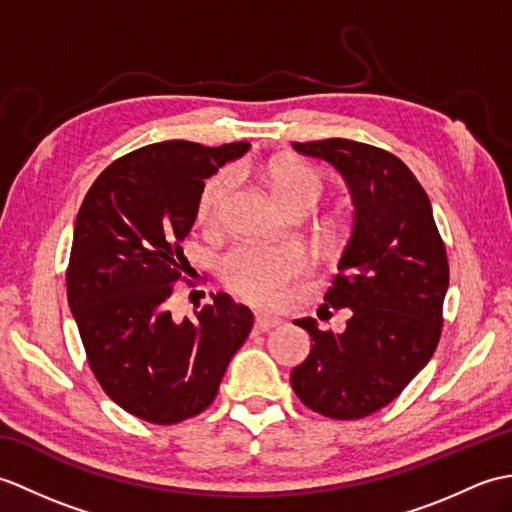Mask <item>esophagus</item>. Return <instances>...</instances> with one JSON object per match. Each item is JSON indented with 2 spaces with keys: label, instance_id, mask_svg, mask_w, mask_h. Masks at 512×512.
<instances>
[{
  "label": "esophagus",
  "instance_id": "34e87169",
  "mask_svg": "<svg viewBox=\"0 0 512 512\" xmlns=\"http://www.w3.org/2000/svg\"><path fill=\"white\" fill-rule=\"evenodd\" d=\"M281 321L273 319V317H257L255 319V332H270L273 328H277Z\"/></svg>",
  "mask_w": 512,
  "mask_h": 512
}]
</instances>
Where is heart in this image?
Listing matches in <instances>:
<instances>
[{"label":"heart","mask_w":512,"mask_h":512,"mask_svg":"<svg viewBox=\"0 0 512 512\" xmlns=\"http://www.w3.org/2000/svg\"><path fill=\"white\" fill-rule=\"evenodd\" d=\"M250 171H253V165L235 167L237 176H246ZM259 171L264 173L270 191L275 193L286 213L295 209L312 211L328 191L323 173L310 165H301V162H273ZM231 189L233 178L228 171L215 173L204 182L198 204H195V217L200 226L213 228L220 224ZM299 266L301 259L292 248L239 244L222 257L220 277L235 297L253 303V306H273L284 295L286 281L297 273Z\"/></svg>","instance_id":"obj_1"}]
</instances>
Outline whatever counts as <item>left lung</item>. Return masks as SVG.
I'll return each instance as SVG.
<instances>
[{"label": "left lung", "mask_w": 512, "mask_h": 512, "mask_svg": "<svg viewBox=\"0 0 512 512\" xmlns=\"http://www.w3.org/2000/svg\"><path fill=\"white\" fill-rule=\"evenodd\" d=\"M343 173L354 228L325 308H350L345 332L297 319L314 345L290 383L303 405L334 420H358L389 405L429 363L442 334L449 259L429 195L389 151L347 138L295 143Z\"/></svg>", "instance_id": "1"}]
</instances>
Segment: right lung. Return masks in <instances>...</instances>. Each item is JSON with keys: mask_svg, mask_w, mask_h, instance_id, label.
I'll list each match as a JSON object with an SVG mask.
<instances>
[{"mask_svg": "<svg viewBox=\"0 0 512 512\" xmlns=\"http://www.w3.org/2000/svg\"><path fill=\"white\" fill-rule=\"evenodd\" d=\"M248 147H140L94 180L76 215L65 284L85 356L105 394L145 422L176 424L209 407L253 328V312L224 292L191 319L169 310L204 178Z\"/></svg>", "mask_w": 512, "mask_h": 512, "instance_id": "right-lung-1", "label": "right lung"}]
</instances>
